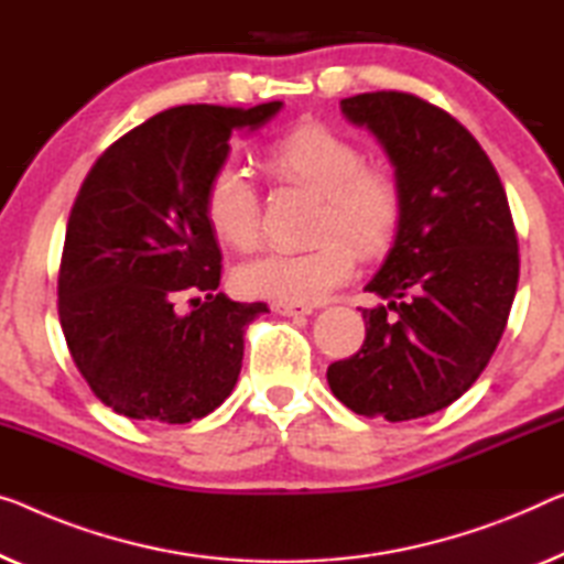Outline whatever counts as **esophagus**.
I'll list each match as a JSON object with an SVG mask.
<instances>
[{
  "label": "esophagus",
  "mask_w": 564,
  "mask_h": 564,
  "mask_svg": "<svg viewBox=\"0 0 564 564\" xmlns=\"http://www.w3.org/2000/svg\"><path fill=\"white\" fill-rule=\"evenodd\" d=\"M271 308L281 316H308L311 306H299V304H283V301H273Z\"/></svg>",
  "instance_id": "34e87169"
}]
</instances>
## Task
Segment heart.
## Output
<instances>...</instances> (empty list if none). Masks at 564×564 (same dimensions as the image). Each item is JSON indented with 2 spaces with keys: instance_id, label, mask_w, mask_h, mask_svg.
Masks as SVG:
<instances>
[{
  "instance_id": "b5f03b06",
  "label": "heart",
  "mask_w": 564,
  "mask_h": 564,
  "mask_svg": "<svg viewBox=\"0 0 564 564\" xmlns=\"http://www.w3.org/2000/svg\"><path fill=\"white\" fill-rule=\"evenodd\" d=\"M260 166L283 187L316 197L311 240L301 253H268L235 271V289L248 299L316 304L349 279L355 250L377 258L392 246L402 220L398 176L367 164L365 149L332 126L306 121L260 151ZM205 223L225 248L253 250L260 242V202L242 172L223 166L207 184Z\"/></svg>"
}]
</instances>
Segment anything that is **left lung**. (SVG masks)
Masks as SVG:
<instances>
[{
	"label": "left lung",
	"mask_w": 564,
	"mask_h": 564,
	"mask_svg": "<svg viewBox=\"0 0 564 564\" xmlns=\"http://www.w3.org/2000/svg\"><path fill=\"white\" fill-rule=\"evenodd\" d=\"M388 151L402 220L365 289V344L326 369L336 400L390 423L431 415L478 380L507 326L519 246L507 192L481 144L451 113L413 94L341 100Z\"/></svg>",
	"instance_id": "8db88e82"
}]
</instances>
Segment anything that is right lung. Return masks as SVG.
Returning <instances> with one entry per match:
<instances>
[{"instance_id":"add662e5","label":"right lung","mask_w":564,"mask_h":564,"mask_svg":"<svg viewBox=\"0 0 564 564\" xmlns=\"http://www.w3.org/2000/svg\"><path fill=\"white\" fill-rule=\"evenodd\" d=\"M253 108L176 106L108 147L75 197L57 275V314L75 367L119 415L182 425L220 408L242 367V334L265 304L217 291L223 253L205 192ZM202 292L192 312L175 299Z\"/></svg>"}]
</instances>
